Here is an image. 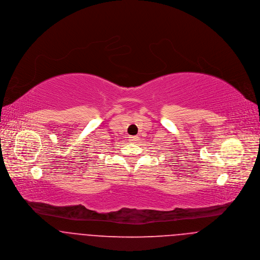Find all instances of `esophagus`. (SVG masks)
<instances>
[{
  "label": "esophagus",
  "instance_id": "esophagus-1",
  "mask_svg": "<svg viewBox=\"0 0 260 260\" xmlns=\"http://www.w3.org/2000/svg\"><path fill=\"white\" fill-rule=\"evenodd\" d=\"M129 140H130V142L134 143V142H136L138 140V137L137 136H129Z\"/></svg>",
  "mask_w": 260,
  "mask_h": 260
}]
</instances>
